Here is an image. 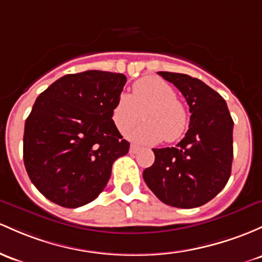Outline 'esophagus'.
<instances>
[{
    "label": "esophagus",
    "instance_id": "1",
    "mask_svg": "<svg viewBox=\"0 0 262 262\" xmlns=\"http://www.w3.org/2000/svg\"><path fill=\"white\" fill-rule=\"evenodd\" d=\"M140 150V146L137 145V144H132L130 145V149H129V151H130L132 154H136L138 153V151Z\"/></svg>",
    "mask_w": 262,
    "mask_h": 262
}]
</instances>
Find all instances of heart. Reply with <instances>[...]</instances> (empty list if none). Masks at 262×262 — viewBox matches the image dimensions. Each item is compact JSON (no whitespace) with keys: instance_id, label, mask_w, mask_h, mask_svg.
<instances>
[{"instance_id":"obj_1","label":"heart","mask_w":262,"mask_h":262,"mask_svg":"<svg viewBox=\"0 0 262 262\" xmlns=\"http://www.w3.org/2000/svg\"><path fill=\"white\" fill-rule=\"evenodd\" d=\"M145 123L129 137L142 143H158L165 139L175 142L188 128V111L177 98L174 88L158 77H144L133 84L130 96L118 97L112 111V119L120 133L125 134L142 120Z\"/></svg>"}]
</instances>
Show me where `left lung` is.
<instances>
[{
	"mask_svg": "<svg viewBox=\"0 0 262 262\" xmlns=\"http://www.w3.org/2000/svg\"><path fill=\"white\" fill-rule=\"evenodd\" d=\"M158 73L185 97L190 124L175 146L153 149L155 160L143 178L166 205L198 208L214 199L228 183L234 122L223 97L200 79L183 73Z\"/></svg>",
	"mask_w": 262,
	"mask_h": 262,
	"instance_id": "obj_1",
	"label": "left lung"
}]
</instances>
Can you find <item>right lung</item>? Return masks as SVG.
Masks as SVG:
<instances>
[{
    "label": "right lung",
    "mask_w": 262,
    "mask_h": 262,
    "mask_svg": "<svg viewBox=\"0 0 262 262\" xmlns=\"http://www.w3.org/2000/svg\"><path fill=\"white\" fill-rule=\"evenodd\" d=\"M126 83L122 73L67 74L42 92L26 119L24 162L33 185L63 208H78L103 191L112 165L128 153L112 119Z\"/></svg>",
    "instance_id": "obj_1"
}]
</instances>
